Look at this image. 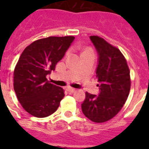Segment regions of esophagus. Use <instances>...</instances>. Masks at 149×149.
I'll return each mask as SVG.
<instances>
[{"label":"esophagus","instance_id":"1","mask_svg":"<svg viewBox=\"0 0 149 149\" xmlns=\"http://www.w3.org/2000/svg\"><path fill=\"white\" fill-rule=\"evenodd\" d=\"M67 90H68V93H74L76 91L75 89H74V88H72V87H68V89H67Z\"/></svg>","mask_w":149,"mask_h":149}]
</instances>
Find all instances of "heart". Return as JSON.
<instances>
[{
    "mask_svg": "<svg viewBox=\"0 0 149 149\" xmlns=\"http://www.w3.org/2000/svg\"><path fill=\"white\" fill-rule=\"evenodd\" d=\"M84 52H91V51H90V50H86V51H85Z\"/></svg>",
    "mask_w": 149,
    "mask_h": 149,
    "instance_id": "heart-1",
    "label": "heart"
}]
</instances>
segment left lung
I'll list each match as a JSON object with an SVG mask.
<instances>
[{
	"mask_svg": "<svg viewBox=\"0 0 149 149\" xmlns=\"http://www.w3.org/2000/svg\"><path fill=\"white\" fill-rule=\"evenodd\" d=\"M98 54L96 77L98 95L86 93L83 113L94 122H104L115 116L125 103L131 89L130 71L121 51L104 39L89 37Z\"/></svg>",
	"mask_w": 149,
	"mask_h": 149,
	"instance_id": "left-lung-1",
	"label": "left lung"
}]
</instances>
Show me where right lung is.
Wrapping results in <instances>:
<instances>
[{
    "mask_svg": "<svg viewBox=\"0 0 149 149\" xmlns=\"http://www.w3.org/2000/svg\"><path fill=\"white\" fill-rule=\"evenodd\" d=\"M74 36H50L36 40L24 50L14 71V90L27 113L38 118L54 113L64 97L63 88L46 78L65 56Z\"/></svg>",
    "mask_w": 149,
    "mask_h": 149,
    "instance_id": "1",
    "label": "right lung"
}]
</instances>
